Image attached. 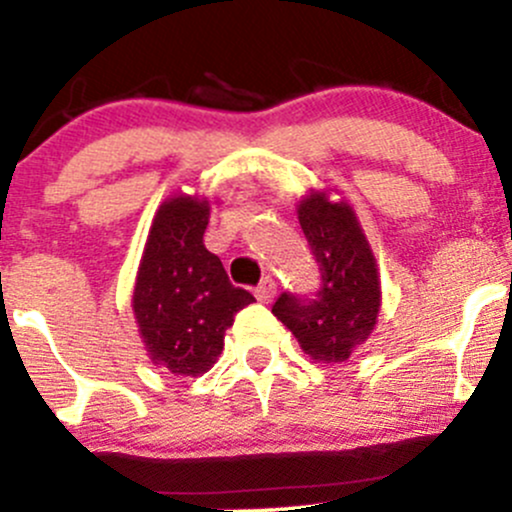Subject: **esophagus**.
I'll return each instance as SVG.
<instances>
[{
	"label": "esophagus",
	"mask_w": 512,
	"mask_h": 512,
	"mask_svg": "<svg viewBox=\"0 0 512 512\" xmlns=\"http://www.w3.org/2000/svg\"><path fill=\"white\" fill-rule=\"evenodd\" d=\"M275 294H277V285H275V280H272V277H265V280H262L255 289L257 302H262V304H270L272 299H275Z\"/></svg>",
	"instance_id": "34e87169"
}]
</instances>
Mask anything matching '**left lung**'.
Here are the masks:
<instances>
[{
  "instance_id": "obj_1",
  "label": "left lung",
  "mask_w": 512,
  "mask_h": 512,
  "mask_svg": "<svg viewBox=\"0 0 512 512\" xmlns=\"http://www.w3.org/2000/svg\"><path fill=\"white\" fill-rule=\"evenodd\" d=\"M337 188H317L297 203V220L314 252L322 287L314 297L282 294L272 314L302 352L322 364H342L371 337L381 309L376 257L354 208Z\"/></svg>"
}]
</instances>
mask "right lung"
<instances>
[{
  "label": "right lung",
  "instance_id": "1",
  "mask_svg": "<svg viewBox=\"0 0 512 512\" xmlns=\"http://www.w3.org/2000/svg\"><path fill=\"white\" fill-rule=\"evenodd\" d=\"M210 200L175 193L158 205L138 262L133 317L148 359L175 376H200L218 361L225 329L255 302L230 285L218 255L205 247Z\"/></svg>",
  "mask_w": 512,
  "mask_h": 512
}]
</instances>
